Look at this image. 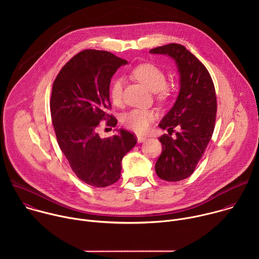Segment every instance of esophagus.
Wrapping results in <instances>:
<instances>
[{"label":"esophagus","mask_w":259,"mask_h":259,"mask_svg":"<svg viewBox=\"0 0 259 259\" xmlns=\"http://www.w3.org/2000/svg\"><path fill=\"white\" fill-rule=\"evenodd\" d=\"M147 138L145 137V136H141V135H137V141L139 142V143H141V142H144L145 140H146Z\"/></svg>","instance_id":"34e87169"}]
</instances>
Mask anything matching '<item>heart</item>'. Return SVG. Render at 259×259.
<instances>
[{
  "instance_id": "b5f03b06",
  "label": "heart",
  "mask_w": 259,
  "mask_h": 259,
  "mask_svg": "<svg viewBox=\"0 0 259 259\" xmlns=\"http://www.w3.org/2000/svg\"><path fill=\"white\" fill-rule=\"evenodd\" d=\"M132 77L147 89L156 93L158 100L166 101L171 90L166 85V75L162 68L152 63H142L134 67L131 72ZM109 96L112 101L119 104L123 96V81L115 79L109 87ZM156 118L154 110L151 109H132L123 118V123L126 127L137 133H144L149 130L152 121Z\"/></svg>"
}]
</instances>
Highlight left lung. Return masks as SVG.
Returning a JSON list of instances; mask_svg holds the SVG:
<instances>
[{"label":"left lung","mask_w":259,"mask_h":259,"mask_svg":"<svg viewBox=\"0 0 259 259\" xmlns=\"http://www.w3.org/2000/svg\"><path fill=\"white\" fill-rule=\"evenodd\" d=\"M174 59L180 76V90L168 114L159 124L168 129L162 135V154L155 169L166 181H179L191 176L212 137L216 119V94L213 81L205 65L187 48L168 44L150 51ZM179 129L173 140L174 128Z\"/></svg>","instance_id":"left-lung-1"}]
</instances>
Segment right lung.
Instances as JSON below:
<instances>
[{
    "mask_svg": "<svg viewBox=\"0 0 259 259\" xmlns=\"http://www.w3.org/2000/svg\"><path fill=\"white\" fill-rule=\"evenodd\" d=\"M127 64L107 51L88 49L73 56L59 71L50 99L57 142L70 168L85 183L105 188L119 180L123 157L137 140L120 129L118 135L100 138L98 124L116 127L117 119L106 113L109 84L117 69Z\"/></svg>",
    "mask_w": 259,
    "mask_h": 259,
    "instance_id": "right-lung-1",
    "label": "right lung"
}]
</instances>
